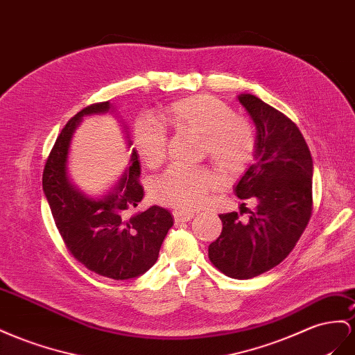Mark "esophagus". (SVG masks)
<instances>
[{"label": "esophagus", "instance_id": "esophagus-1", "mask_svg": "<svg viewBox=\"0 0 355 355\" xmlns=\"http://www.w3.org/2000/svg\"><path fill=\"white\" fill-rule=\"evenodd\" d=\"M194 210H184V209H176L173 212V216H175V221L176 223H187L189 221V219L194 218Z\"/></svg>", "mask_w": 355, "mask_h": 355}]
</instances>
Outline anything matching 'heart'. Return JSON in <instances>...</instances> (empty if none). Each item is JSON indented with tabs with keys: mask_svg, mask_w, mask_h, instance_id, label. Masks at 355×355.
<instances>
[{
	"mask_svg": "<svg viewBox=\"0 0 355 355\" xmlns=\"http://www.w3.org/2000/svg\"><path fill=\"white\" fill-rule=\"evenodd\" d=\"M157 119L178 132L200 136L201 152L207 154L224 175L242 173L254 159L257 134L252 123L236 116L228 104L210 95L197 94L180 98L159 112ZM134 143L139 158L149 168L164 161L167 132L157 122L141 119L134 131ZM218 184V176L206 167L171 168L155 182L152 194L162 205L198 207L206 203L209 193Z\"/></svg>",
	"mask_w": 355,
	"mask_h": 355,
	"instance_id": "b5f03b06",
	"label": "heart"
}]
</instances>
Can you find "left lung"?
Here are the masks:
<instances>
[{
	"label": "left lung",
	"instance_id": "obj_1",
	"mask_svg": "<svg viewBox=\"0 0 355 355\" xmlns=\"http://www.w3.org/2000/svg\"><path fill=\"white\" fill-rule=\"evenodd\" d=\"M257 130L254 164L237 182L239 198L257 200L248 221L219 215L223 232L209 245V260L234 279H251L284 261L312 215L313 162L300 130L252 94H241Z\"/></svg>",
	"mask_w": 355,
	"mask_h": 355
}]
</instances>
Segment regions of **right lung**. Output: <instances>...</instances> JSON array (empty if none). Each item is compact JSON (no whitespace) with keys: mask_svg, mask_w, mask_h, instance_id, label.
Segmentation results:
<instances>
[{"mask_svg":"<svg viewBox=\"0 0 355 355\" xmlns=\"http://www.w3.org/2000/svg\"><path fill=\"white\" fill-rule=\"evenodd\" d=\"M113 112L110 101L91 104L67 122L56 139L43 171V191L56 228L70 254L86 269L114 281L131 279L148 272L158 260L159 248L173 225L167 209L150 206L130 216L128 210L141 201L140 162L136 149L130 150L125 173L107 194L91 197L69 176V154L73 134L83 116ZM127 145L132 141L128 128Z\"/></svg>","mask_w":355,"mask_h":355,"instance_id":"add662e5","label":"right lung"}]
</instances>
